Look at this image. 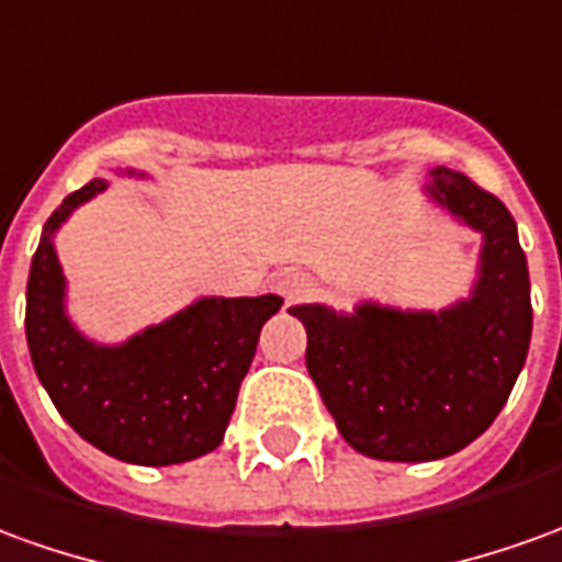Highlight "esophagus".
<instances>
[{
  "label": "esophagus",
  "instance_id": "1",
  "mask_svg": "<svg viewBox=\"0 0 562 562\" xmlns=\"http://www.w3.org/2000/svg\"><path fill=\"white\" fill-rule=\"evenodd\" d=\"M310 277L307 273H301V270H282L277 282H273V292L280 294L285 304H297V301H304L310 294Z\"/></svg>",
  "mask_w": 562,
  "mask_h": 562
}]
</instances>
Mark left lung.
Segmentation results:
<instances>
[{
    "instance_id": "8db88e82",
    "label": "left lung",
    "mask_w": 562,
    "mask_h": 562,
    "mask_svg": "<svg viewBox=\"0 0 562 562\" xmlns=\"http://www.w3.org/2000/svg\"><path fill=\"white\" fill-rule=\"evenodd\" d=\"M426 186L441 210L477 231L472 294L445 310L362 301L352 313L297 304L307 371L337 431L362 457L429 462L490 429L524 371L532 337L527 255L499 198L457 170Z\"/></svg>"
}]
</instances>
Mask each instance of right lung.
<instances>
[{
	"label": "right lung",
	"instance_id": "1",
	"mask_svg": "<svg viewBox=\"0 0 562 562\" xmlns=\"http://www.w3.org/2000/svg\"><path fill=\"white\" fill-rule=\"evenodd\" d=\"M105 188V179H93L45 222L26 282L33 368L60 417L97 450L133 465L188 462L222 445L258 335L282 297H198L124 344L85 337L66 313L54 234Z\"/></svg>",
	"mask_w": 562,
	"mask_h": 562
}]
</instances>
